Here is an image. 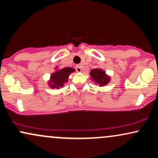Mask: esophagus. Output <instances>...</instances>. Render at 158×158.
Masks as SVG:
<instances>
[{
	"label": "esophagus",
	"instance_id": "34e87169",
	"mask_svg": "<svg viewBox=\"0 0 158 158\" xmlns=\"http://www.w3.org/2000/svg\"><path fill=\"white\" fill-rule=\"evenodd\" d=\"M75 69H76V70H77V72H81V71H82V68H81V65H79V64L77 65V66H76Z\"/></svg>",
	"mask_w": 158,
	"mask_h": 158
}]
</instances>
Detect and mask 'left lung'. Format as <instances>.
Here are the masks:
<instances>
[{
    "instance_id": "1",
    "label": "left lung",
    "mask_w": 158,
    "mask_h": 158,
    "mask_svg": "<svg viewBox=\"0 0 158 158\" xmlns=\"http://www.w3.org/2000/svg\"><path fill=\"white\" fill-rule=\"evenodd\" d=\"M90 76L94 81L98 83L100 86H104L107 85L110 81L109 77L106 74V72L103 71L101 69H94L90 71Z\"/></svg>"
}]
</instances>
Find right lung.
<instances>
[{"label": "right lung", "instance_id": "1", "mask_svg": "<svg viewBox=\"0 0 158 158\" xmlns=\"http://www.w3.org/2000/svg\"><path fill=\"white\" fill-rule=\"evenodd\" d=\"M74 71L75 70L71 68H64L57 70L51 75L49 85L52 88L59 89V88L63 87L64 82H68V77L70 73Z\"/></svg>", "mask_w": 158, "mask_h": 158}]
</instances>
